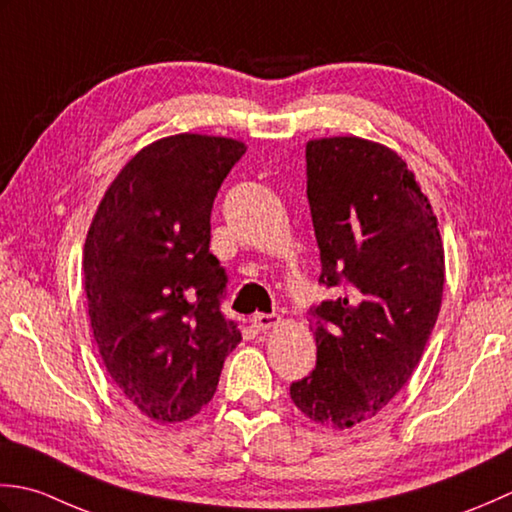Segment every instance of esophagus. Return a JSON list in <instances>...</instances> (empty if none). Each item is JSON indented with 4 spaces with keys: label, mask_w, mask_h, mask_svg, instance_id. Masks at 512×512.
Here are the masks:
<instances>
[{
    "label": "esophagus",
    "mask_w": 512,
    "mask_h": 512,
    "mask_svg": "<svg viewBox=\"0 0 512 512\" xmlns=\"http://www.w3.org/2000/svg\"><path fill=\"white\" fill-rule=\"evenodd\" d=\"M280 322V316L278 314H256L254 318H252V327L256 329V331H267V329H271V327H276Z\"/></svg>",
    "instance_id": "34e87169"
}]
</instances>
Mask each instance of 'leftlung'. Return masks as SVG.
I'll use <instances>...</instances> for the list:
<instances>
[{"label":"left lung","mask_w":512,"mask_h":512,"mask_svg":"<svg viewBox=\"0 0 512 512\" xmlns=\"http://www.w3.org/2000/svg\"><path fill=\"white\" fill-rule=\"evenodd\" d=\"M307 198L320 249L311 307L316 369L289 395L316 424L351 429L411 378L435 327L444 247L433 207L393 150L358 137L307 143Z\"/></svg>","instance_id":"1"}]
</instances>
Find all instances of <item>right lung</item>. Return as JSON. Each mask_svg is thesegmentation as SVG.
I'll list each match as a JSON object with an SVG mask.
<instances>
[{"label":"right lung","instance_id":"right-lung-1","mask_svg":"<svg viewBox=\"0 0 512 512\" xmlns=\"http://www.w3.org/2000/svg\"><path fill=\"white\" fill-rule=\"evenodd\" d=\"M245 150L207 134L150 143L112 181L88 229L83 289L101 360L159 424L201 411L243 340L221 311L227 274L210 252V216Z\"/></svg>","mask_w":512,"mask_h":512}]
</instances>
